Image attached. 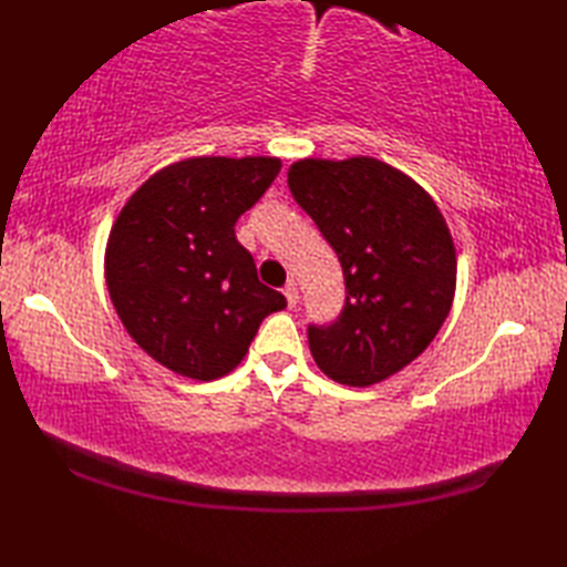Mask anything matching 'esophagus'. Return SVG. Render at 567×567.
<instances>
[{"label":"esophagus","mask_w":567,"mask_h":567,"mask_svg":"<svg viewBox=\"0 0 567 567\" xmlns=\"http://www.w3.org/2000/svg\"><path fill=\"white\" fill-rule=\"evenodd\" d=\"M282 295L287 297V307H295L297 299H299V292H297V282L295 280H287Z\"/></svg>","instance_id":"esophagus-1"}]
</instances>
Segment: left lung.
I'll use <instances>...</instances> for the list:
<instances>
[{"label":"left lung","mask_w":567,"mask_h":567,"mask_svg":"<svg viewBox=\"0 0 567 567\" xmlns=\"http://www.w3.org/2000/svg\"><path fill=\"white\" fill-rule=\"evenodd\" d=\"M287 185L346 280L341 315L307 329L317 365L348 388L394 375L426 351L453 305L455 248L436 202L375 158L299 161Z\"/></svg>","instance_id":"8db88e82"}]
</instances>
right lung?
I'll return each instance as SVG.
<instances>
[{
    "instance_id": "right-lung-1",
    "label": "right lung",
    "mask_w": 567,
    "mask_h": 567,
    "mask_svg": "<svg viewBox=\"0 0 567 567\" xmlns=\"http://www.w3.org/2000/svg\"><path fill=\"white\" fill-rule=\"evenodd\" d=\"M280 173L277 158H189L146 179L112 226L106 287L143 351L177 375L216 380L287 299L258 280L238 216Z\"/></svg>"
}]
</instances>
